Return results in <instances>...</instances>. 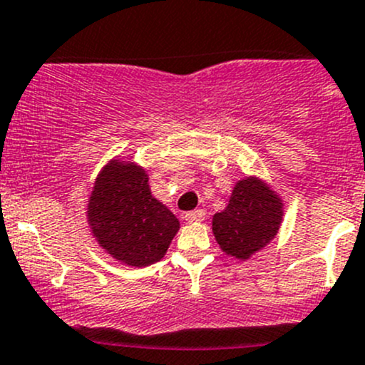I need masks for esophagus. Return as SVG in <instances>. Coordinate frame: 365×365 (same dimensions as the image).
Segmentation results:
<instances>
[{"label":"esophagus","instance_id":"1","mask_svg":"<svg viewBox=\"0 0 365 365\" xmlns=\"http://www.w3.org/2000/svg\"><path fill=\"white\" fill-rule=\"evenodd\" d=\"M184 220H186L187 223H198V221H204L205 220V212L202 209L190 210V212L184 214Z\"/></svg>","mask_w":365,"mask_h":365}]
</instances>
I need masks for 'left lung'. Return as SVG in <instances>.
Wrapping results in <instances>:
<instances>
[{"label":"left lung","instance_id":"left-lung-1","mask_svg":"<svg viewBox=\"0 0 365 365\" xmlns=\"http://www.w3.org/2000/svg\"><path fill=\"white\" fill-rule=\"evenodd\" d=\"M283 216V198L270 184L247 175L235 182L227 207L212 216L214 239L225 255L247 260L276 237Z\"/></svg>","mask_w":365,"mask_h":365}]
</instances>
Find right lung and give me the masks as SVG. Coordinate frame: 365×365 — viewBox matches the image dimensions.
<instances>
[{"label": "right lung", "instance_id": "add662e5", "mask_svg": "<svg viewBox=\"0 0 365 365\" xmlns=\"http://www.w3.org/2000/svg\"><path fill=\"white\" fill-rule=\"evenodd\" d=\"M86 214L96 242L131 267L160 262L179 230L178 217L151 195L145 168L121 158L100 170Z\"/></svg>", "mask_w": 365, "mask_h": 365}]
</instances>
